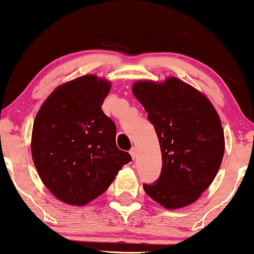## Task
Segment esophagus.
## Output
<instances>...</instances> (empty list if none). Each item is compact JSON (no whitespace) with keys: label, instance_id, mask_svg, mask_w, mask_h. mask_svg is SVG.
<instances>
[{"label":"esophagus","instance_id":"obj_1","mask_svg":"<svg viewBox=\"0 0 254 254\" xmlns=\"http://www.w3.org/2000/svg\"><path fill=\"white\" fill-rule=\"evenodd\" d=\"M137 154H138V153H137V148H135V147L131 148V150H130V155H131V157H132L133 160H135L136 157H137Z\"/></svg>","mask_w":254,"mask_h":254}]
</instances>
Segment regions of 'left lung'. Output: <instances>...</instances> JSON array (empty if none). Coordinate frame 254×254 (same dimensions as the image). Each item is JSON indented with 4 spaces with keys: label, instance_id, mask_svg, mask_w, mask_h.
<instances>
[{
    "label": "left lung",
    "instance_id": "1",
    "mask_svg": "<svg viewBox=\"0 0 254 254\" xmlns=\"http://www.w3.org/2000/svg\"><path fill=\"white\" fill-rule=\"evenodd\" d=\"M132 94L154 125L162 170L145 193L170 210L194 203L214 182L224 154V132L214 105L202 92L172 76L136 81Z\"/></svg>",
    "mask_w": 254,
    "mask_h": 254
}]
</instances>
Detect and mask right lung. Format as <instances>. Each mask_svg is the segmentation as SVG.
<instances>
[{"instance_id": "1", "label": "right lung", "mask_w": 254, "mask_h": 254, "mask_svg": "<svg viewBox=\"0 0 254 254\" xmlns=\"http://www.w3.org/2000/svg\"><path fill=\"white\" fill-rule=\"evenodd\" d=\"M110 90L104 77H76L55 88L34 119V166L49 191L69 205H86L103 194L131 161L118 149L116 125L101 110Z\"/></svg>"}]
</instances>
